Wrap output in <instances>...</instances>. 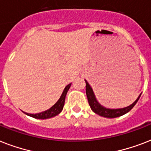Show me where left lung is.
<instances>
[{
  "label": "left lung",
  "mask_w": 151,
  "mask_h": 151,
  "mask_svg": "<svg viewBox=\"0 0 151 151\" xmlns=\"http://www.w3.org/2000/svg\"><path fill=\"white\" fill-rule=\"evenodd\" d=\"M85 81V83H86V95H87L88 101V103H89V106L92 110L94 113H96V114L102 116V117H107V118H114V117H120V116H122V115L125 114L128 112H129L133 108L134 106L136 105V103L138 102L139 99L140 98V96L142 94L141 93L139 96L138 98L136 99V100L133 103H132L131 105H129V106H126V107L124 108H118V109L106 108L101 105L100 103L97 101L92 87L90 86L87 81Z\"/></svg>",
  "instance_id": "1"
}]
</instances>
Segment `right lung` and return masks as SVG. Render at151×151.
<instances>
[{
  "mask_svg": "<svg viewBox=\"0 0 151 151\" xmlns=\"http://www.w3.org/2000/svg\"><path fill=\"white\" fill-rule=\"evenodd\" d=\"M70 85L71 83L66 85L65 88H64L63 92L62 93L61 96L59 99V100L57 101L56 103H55L50 109H48V110H45V111H43V112L35 114H28V113H26V114L28 115V116H30L32 117H34V118H37V119H48V118H51V117H53L58 115L63 109L66 93L68 92Z\"/></svg>",
  "mask_w": 151,
  "mask_h": 151,
  "instance_id": "add662e5",
  "label": "right lung"
}]
</instances>
